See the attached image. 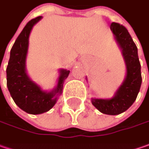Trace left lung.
I'll return each mask as SVG.
<instances>
[{
    "label": "left lung",
    "instance_id": "8db88e82",
    "mask_svg": "<svg viewBox=\"0 0 149 149\" xmlns=\"http://www.w3.org/2000/svg\"><path fill=\"white\" fill-rule=\"evenodd\" d=\"M126 65V77L112 98H92V103L99 112L107 115H118L133 105L142 84L141 65L138 48L127 30L118 23L110 26Z\"/></svg>",
    "mask_w": 149,
    "mask_h": 149
}]
</instances>
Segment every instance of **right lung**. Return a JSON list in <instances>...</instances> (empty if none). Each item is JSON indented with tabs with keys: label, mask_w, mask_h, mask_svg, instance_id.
<instances>
[{
	"label": "right lung",
	"mask_w": 149,
	"mask_h": 149,
	"mask_svg": "<svg viewBox=\"0 0 149 149\" xmlns=\"http://www.w3.org/2000/svg\"><path fill=\"white\" fill-rule=\"evenodd\" d=\"M42 16L31 20L16 38L10 50L6 68V84L10 96L21 109L30 114H41L49 111L62 94L63 83L70 71L60 69L57 84L52 91H43L26 72V62L29 47L30 33Z\"/></svg>",
	"instance_id": "1"
}]
</instances>
